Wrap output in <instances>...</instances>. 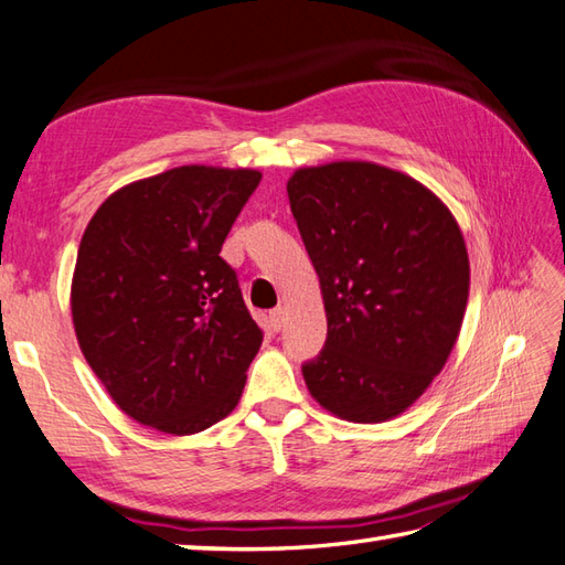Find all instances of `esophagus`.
I'll return each mask as SVG.
<instances>
[{"label":"esophagus","mask_w":565,"mask_h":565,"mask_svg":"<svg viewBox=\"0 0 565 565\" xmlns=\"http://www.w3.org/2000/svg\"><path fill=\"white\" fill-rule=\"evenodd\" d=\"M268 321H270L273 331H280L285 327V307H275L270 317H268Z\"/></svg>","instance_id":"34e87169"}]
</instances>
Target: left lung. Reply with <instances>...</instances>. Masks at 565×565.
Wrapping results in <instances>:
<instances>
[{"instance_id":"obj_1","label":"left lung","mask_w":565,"mask_h":565,"mask_svg":"<svg viewBox=\"0 0 565 565\" xmlns=\"http://www.w3.org/2000/svg\"><path fill=\"white\" fill-rule=\"evenodd\" d=\"M287 198L319 275L327 343L302 365L333 417H399L441 373L463 324L470 263L451 210L371 160L297 168Z\"/></svg>"}]
</instances>
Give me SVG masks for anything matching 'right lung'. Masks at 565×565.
<instances>
[{
  "instance_id": "1",
  "label": "right lung",
  "mask_w": 565,
  "mask_h": 565,
  "mask_svg": "<svg viewBox=\"0 0 565 565\" xmlns=\"http://www.w3.org/2000/svg\"><path fill=\"white\" fill-rule=\"evenodd\" d=\"M258 182L250 168L180 166L111 192L89 218L71 285L75 337L143 427L190 436L238 405L263 331L218 250Z\"/></svg>"
}]
</instances>
